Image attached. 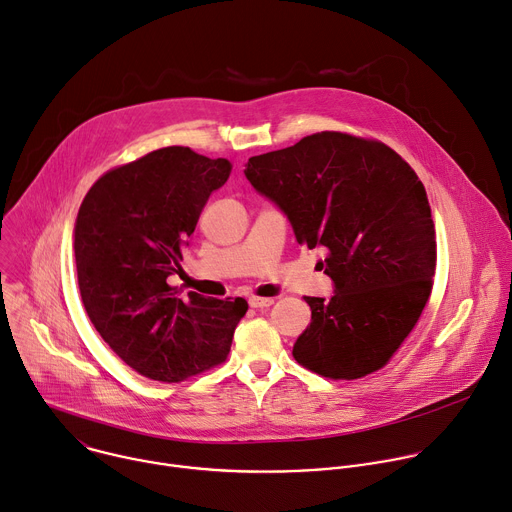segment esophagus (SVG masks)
<instances>
[{"instance_id": "esophagus-1", "label": "esophagus", "mask_w": 512, "mask_h": 512, "mask_svg": "<svg viewBox=\"0 0 512 512\" xmlns=\"http://www.w3.org/2000/svg\"><path fill=\"white\" fill-rule=\"evenodd\" d=\"M271 304H273V298H257V296L249 298L251 308H269Z\"/></svg>"}]
</instances>
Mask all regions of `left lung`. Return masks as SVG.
<instances>
[{"label":"left lung","instance_id":"obj_1","mask_svg":"<svg viewBox=\"0 0 512 512\" xmlns=\"http://www.w3.org/2000/svg\"><path fill=\"white\" fill-rule=\"evenodd\" d=\"M245 176L294 229L324 247L334 296L306 298L312 322L294 358L330 379H360L393 356L431 294L435 229L425 188L385 143L336 131L249 158Z\"/></svg>","mask_w":512,"mask_h":512}]
</instances>
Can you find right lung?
<instances>
[{
	"mask_svg": "<svg viewBox=\"0 0 512 512\" xmlns=\"http://www.w3.org/2000/svg\"><path fill=\"white\" fill-rule=\"evenodd\" d=\"M231 174L170 145L101 176L75 221V263L85 310L113 352L139 375L178 383L223 362L247 302L180 298L168 285L208 196Z\"/></svg>",
	"mask_w": 512,
	"mask_h": 512,
	"instance_id": "add662e5",
	"label": "right lung"
}]
</instances>
